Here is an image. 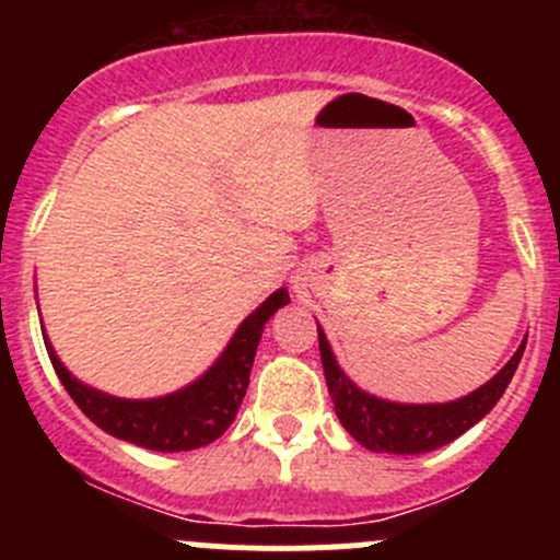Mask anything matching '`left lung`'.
Returning <instances> with one entry per match:
<instances>
[{"mask_svg":"<svg viewBox=\"0 0 560 560\" xmlns=\"http://www.w3.org/2000/svg\"><path fill=\"white\" fill-rule=\"evenodd\" d=\"M319 332V354L322 369H325L327 393H330L336 415L341 425L347 428L349 436L358 439L365 450L389 455H420L431 450L444 447L455 442L457 436L477 425L504 395L506 385L515 376L517 363L523 358L525 341L515 352V358L499 371L490 382L474 389L466 398H457L453 404H428V406H409V404H389L374 395L363 393L341 374L336 365V358L330 352L325 332L316 325Z\"/></svg>","mask_w":560,"mask_h":560,"instance_id":"left-lung-1","label":"left lung"}]
</instances>
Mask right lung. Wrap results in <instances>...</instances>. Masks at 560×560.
<instances>
[{
    "label": "right lung",
    "mask_w": 560,
    "mask_h": 560,
    "mask_svg": "<svg viewBox=\"0 0 560 560\" xmlns=\"http://www.w3.org/2000/svg\"><path fill=\"white\" fill-rule=\"evenodd\" d=\"M287 303H290L287 290H276L257 312L241 322L230 347L202 380L154 400L113 398V395L81 385L59 363L48 341H45V349H48L59 382L94 425H100L110 436L138 444V447L156 450V453H184V450H197L217 442L233 425L241 400L246 395L248 374H252L265 322L276 314V308L287 306Z\"/></svg>",
    "instance_id": "add662e5"
}]
</instances>
